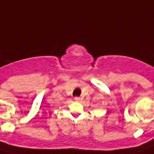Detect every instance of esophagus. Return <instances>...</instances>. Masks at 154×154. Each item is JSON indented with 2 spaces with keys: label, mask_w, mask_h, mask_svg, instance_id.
Instances as JSON below:
<instances>
[{
  "label": "esophagus",
  "mask_w": 154,
  "mask_h": 154,
  "mask_svg": "<svg viewBox=\"0 0 154 154\" xmlns=\"http://www.w3.org/2000/svg\"><path fill=\"white\" fill-rule=\"evenodd\" d=\"M74 100H75V101L79 102V101H80V100H81V99H80V97H75L74 98Z\"/></svg>",
  "instance_id": "34e87169"
}]
</instances>
